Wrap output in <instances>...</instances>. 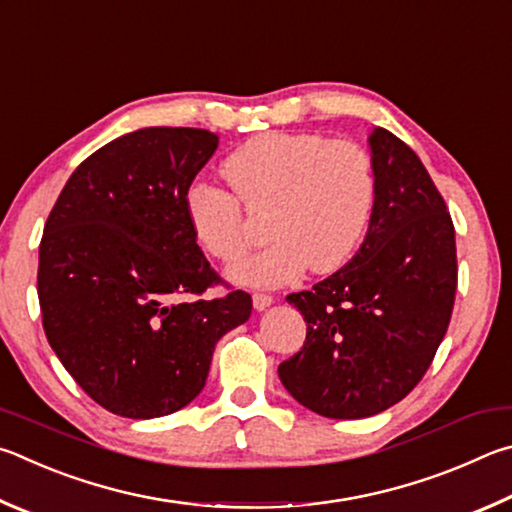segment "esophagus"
<instances>
[{
    "label": "esophagus",
    "instance_id": "obj_1",
    "mask_svg": "<svg viewBox=\"0 0 512 512\" xmlns=\"http://www.w3.org/2000/svg\"><path fill=\"white\" fill-rule=\"evenodd\" d=\"M251 303H254V310L263 312L267 310L274 303V297H270V294H254V299H251Z\"/></svg>",
    "mask_w": 512,
    "mask_h": 512
}]
</instances>
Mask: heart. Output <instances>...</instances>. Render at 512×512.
Instances as JSON below:
<instances>
[{
  "label": "heart",
  "instance_id": "obj_1",
  "mask_svg": "<svg viewBox=\"0 0 512 512\" xmlns=\"http://www.w3.org/2000/svg\"><path fill=\"white\" fill-rule=\"evenodd\" d=\"M222 168L242 202L270 204L272 240L231 265V281L281 288L308 265L317 274L335 272L360 249L375 206V175L369 155L355 143L267 132L233 150ZM182 202L188 227L211 256L233 261L245 251V218L231 191L193 179Z\"/></svg>",
  "mask_w": 512,
  "mask_h": 512
}]
</instances>
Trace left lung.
I'll use <instances>...</instances> for the list:
<instances>
[{"mask_svg": "<svg viewBox=\"0 0 512 512\" xmlns=\"http://www.w3.org/2000/svg\"><path fill=\"white\" fill-rule=\"evenodd\" d=\"M375 206L342 270L288 303L306 344L279 366L290 396L319 416L380 414L416 387L450 324L456 294L454 224L427 168L384 128L369 137Z\"/></svg>", "mask_w": 512, "mask_h": 512, "instance_id": "left-lung-1", "label": "left lung"}]
</instances>
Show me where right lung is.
I'll use <instances>...</instances> for the list:
<instances>
[{
    "label": "right lung",
    "mask_w": 512,
    "mask_h": 512,
    "mask_svg": "<svg viewBox=\"0 0 512 512\" xmlns=\"http://www.w3.org/2000/svg\"><path fill=\"white\" fill-rule=\"evenodd\" d=\"M197 128H143L80 164L44 224L38 299L49 344L98 405L159 418L200 396L213 348L251 297L191 299L218 283L184 191L218 148Z\"/></svg>",
    "instance_id": "right-lung-1"
}]
</instances>
